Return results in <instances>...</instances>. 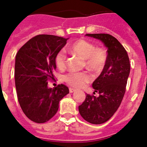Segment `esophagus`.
Returning a JSON list of instances; mask_svg holds the SVG:
<instances>
[{
	"label": "esophagus",
	"instance_id": "1",
	"mask_svg": "<svg viewBox=\"0 0 147 147\" xmlns=\"http://www.w3.org/2000/svg\"><path fill=\"white\" fill-rule=\"evenodd\" d=\"M69 92H70V93H72V92H75V89H74V88H69Z\"/></svg>",
	"mask_w": 147,
	"mask_h": 147
}]
</instances>
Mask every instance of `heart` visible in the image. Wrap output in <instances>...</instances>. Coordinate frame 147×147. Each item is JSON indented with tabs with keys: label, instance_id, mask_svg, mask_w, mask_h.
I'll list each match as a JSON object with an SVG mask.
<instances>
[{
	"label": "heart",
	"instance_id": "b5f03b06",
	"mask_svg": "<svg viewBox=\"0 0 147 147\" xmlns=\"http://www.w3.org/2000/svg\"><path fill=\"white\" fill-rule=\"evenodd\" d=\"M71 53L85 59L88 68L94 70H100L107 61L106 51L102 47H95V45L85 39L74 42L69 48ZM55 64L59 69L66 67V55L64 51L58 52L55 57ZM91 76L87 72H69L64 76V80L74 88H82L91 80Z\"/></svg>",
	"mask_w": 147,
	"mask_h": 147
}]
</instances>
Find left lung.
Instances as JSON below:
<instances>
[{"mask_svg": "<svg viewBox=\"0 0 147 147\" xmlns=\"http://www.w3.org/2000/svg\"><path fill=\"white\" fill-rule=\"evenodd\" d=\"M87 36L101 41L107 48V61L100 75L92 82L99 96L86 94L78 107L80 114L86 121L101 124L109 120L120 106L126 92L130 73L128 54L121 44L108 34H87Z\"/></svg>", "mask_w": 147, "mask_h": 147, "instance_id": "8db88e82", "label": "left lung"}]
</instances>
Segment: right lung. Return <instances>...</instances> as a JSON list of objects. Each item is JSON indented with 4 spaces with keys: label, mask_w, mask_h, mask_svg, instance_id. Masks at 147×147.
<instances>
[{
    "label": "right lung",
    "mask_w": 147,
    "mask_h": 147,
    "mask_svg": "<svg viewBox=\"0 0 147 147\" xmlns=\"http://www.w3.org/2000/svg\"><path fill=\"white\" fill-rule=\"evenodd\" d=\"M67 39L40 34L31 38L18 50L15 59V84L18 100L24 114L32 121L45 123L59 108V102L69 93L66 85L48 87L54 80L55 57Z\"/></svg>",
    "instance_id": "right-lung-1"
}]
</instances>
